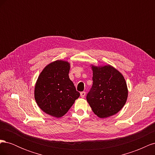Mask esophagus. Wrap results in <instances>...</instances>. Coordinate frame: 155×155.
I'll list each match as a JSON object with an SVG mask.
<instances>
[{
  "label": "esophagus",
  "mask_w": 155,
  "mask_h": 155,
  "mask_svg": "<svg viewBox=\"0 0 155 155\" xmlns=\"http://www.w3.org/2000/svg\"><path fill=\"white\" fill-rule=\"evenodd\" d=\"M85 94H86V92H84V91H83V92H81L80 93V95H81V97H85Z\"/></svg>",
  "instance_id": "34e87169"
}]
</instances>
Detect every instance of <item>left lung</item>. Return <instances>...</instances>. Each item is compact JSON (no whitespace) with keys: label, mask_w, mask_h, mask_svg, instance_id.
<instances>
[{"label":"left lung","mask_w":155,"mask_h":155,"mask_svg":"<svg viewBox=\"0 0 155 155\" xmlns=\"http://www.w3.org/2000/svg\"><path fill=\"white\" fill-rule=\"evenodd\" d=\"M92 86L87 100L98 117L107 118L118 112L125 104L128 91L124 76L110 65L92 66Z\"/></svg>","instance_id":"obj_1"}]
</instances>
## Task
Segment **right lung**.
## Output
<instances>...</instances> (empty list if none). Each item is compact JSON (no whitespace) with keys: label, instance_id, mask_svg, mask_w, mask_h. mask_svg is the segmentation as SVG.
<instances>
[{"label":"right lung","instance_id":"right-lung-1","mask_svg":"<svg viewBox=\"0 0 155 155\" xmlns=\"http://www.w3.org/2000/svg\"><path fill=\"white\" fill-rule=\"evenodd\" d=\"M69 70L68 62L55 61L47 65L37 79L35 100L46 114L60 118L79 97L80 94L69 78Z\"/></svg>","mask_w":155,"mask_h":155}]
</instances>
